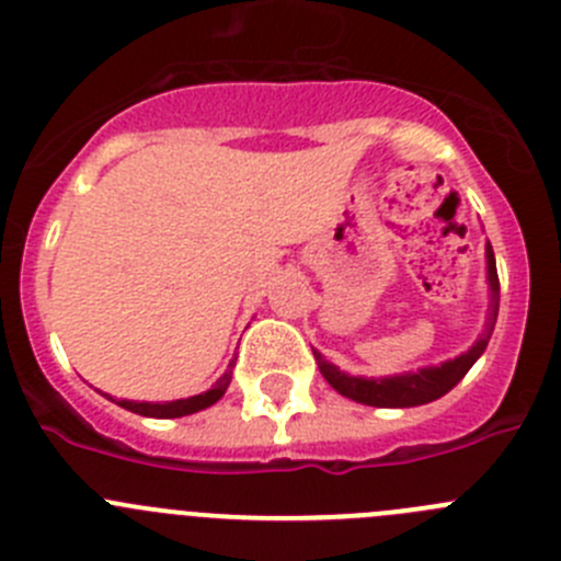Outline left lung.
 <instances>
[{
    "label": "left lung",
    "mask_w": 561,
    "mask_h": 561,
    "mask_svg": "<svg viewBox=\"0 0 561 561\" xmlns=\"http://www.w3.org/2000/svg\"><path fill=\"white\" fill-rule=\"evenodd\" d=\"M486 279H490V316H486V327L481 332V337L476 340V345L468 354L457 359H448L443 365H434V368H423L417 374H401V376H387V379H359V376H345L334 368L332 363L316 354V363L321 368L323 379L345 396V399L357 401V404L368 407H385V410H396V407H417L428 404V401L446 396L448 390L459 385L465 379L470 368H473L476 359L484 354L486 343L493 337L495 318H499V301H501V285H499V271H495V254L493 245L486 243Z\"/></svg>",
    "instance_id": "1"
}]
</instances>
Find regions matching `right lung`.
<instances>
[{
    "mask_svg": "<svg viewBox=\"0 0 561 561\" xmlns=\"http://www.w3.org/2000/svg\"><path fill=\"white\" fill-rule=\"evenodd\" d=\"M232 368V365H229ZM229 381H232V370H227V374L221 376V379L216 381V387L207 392H202V396H191V399H180V401H165V404H149V401H118V407H124V410L135 412V415H144V417H182V415H193V412L198 410H207L209 404H216L218 399H221L224 392H227Z\"/></svg>",
    "mask_w": 561,
    "mask_h": 561,
    "instance_id": "obj_1",
    "label": "right lung"
}]
</instances>
